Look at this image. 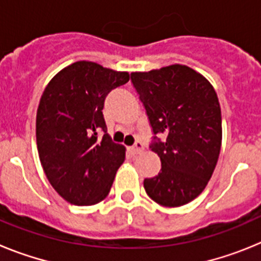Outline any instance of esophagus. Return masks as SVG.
<instances>
[{
	"mask_svg": "<svg viewBox=\"0 0 261 261\" xmlns=\"http://www.w3.org/2000/svg\"><path fill=\"white\" fill-rule=\"evenodd\" d=\"M130 150H132L133 154L141 153V151L144 150V144H142L141 141H136L135 145H133V146L130 147Z\"/></svg>",
	"mask_w": 261,
	"mask_h": 261,
	"instance_id": "1",
	"label": "esophagus"
}]
</instances>
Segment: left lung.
<instances>
[{"label": "left lung", "instance_id": "8db88e82", "mask_svg": "<svg viewBox=\"0 0 261 261\" xmlns=\"http://www.w3.org/2000/svg\"><path fill=\"white\" fill-rule=\"evenodd\" d=\"M133 87L153 130L150 149L162 168L144 180L147 196L174 208L196 199L216 168L222 141V119L217 94L209 81L186 65L136 71ZM162 133L163 142L156 137Z\"/></svg>", "mask_w": 261, "mask_h": 261}]
</instances>
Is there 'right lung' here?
I'll use <instances>...</instances> for the list:
<instances>
[{
  "mask_svg": "<svg viewBox=\"0 0 261 261\" xmlns=\"http://www.w3.org/2000/svg\"><path fill=\"white\" fill-rule=\"evenodd\" d=\"M126 71L77 61L59 71L41 95L36 144L47 179L70 204L94 205L107 197L125 147L107 135L106 96L126 84Z\"/></svg>",
  "mask_w": 261,
  "mask_h": 261,
  "instance_id": "add662e5",
  "label": "right lung"
}]
</instances>
